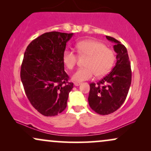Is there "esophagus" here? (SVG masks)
<instances>
[{"mask_svg":"<svg viewBox=\"0 0 151 151\" xmlns=\"http://www.w3.org/2000/svg\"><path fill=\"white\" fill-rule=\"evenodd\" d=\"M81 84L80 82H74V85L75 86H79Z\"/></svg>","mask_w":151,"mask_h":151,"instance_id":"1","label":"esophagus"}]
</instances>
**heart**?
I'll return each instance as SVG.
<instances>
[{"label":"heart","mask_w":151,"mask_h":151,"mask_svg":"<svg viewBox=\"0 0 151 151\" xmlns=\"http://www.w3.org/2000/svg\"><path fill=\"white\" fill-rule=\"evenodd\" d=\"M78 53L80 55L89 56L86 67L79 68L72 75L75 81H83L91 79L96 74L103 77L108 74L115 62V54L112 50L106 47L104 43L93 40H86L76 44ZM64 64L69 70H72L77 65L78 55L75 52L66 49L62 55Z\"/></svg>","instance_id":"heart-1"}]
</instances>
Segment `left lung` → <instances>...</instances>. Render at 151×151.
Masks as SVG:
<instances>
[{"label":"left lung","instance_id":"left-lung-1","mask_svg":"<svg viewBox=\"0 0 151 151\" xmlns=\"http://www.w3.org/2000/svg\"><path fill=\"white\" fill-rule=\"evenodd\" d=\"M114 43L116 63L111 72L97 84L91 83L88 101L92 110L101 115L116 111L125 101L131 83V62L126 47L115 38L106 36Z\"/></svg>","mask_w":151,"mask_h":151}]
</instances>
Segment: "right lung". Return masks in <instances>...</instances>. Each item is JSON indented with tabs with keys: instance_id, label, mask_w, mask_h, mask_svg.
<instances>
[{
	"instance_id": "right-lung-1",
	"label": "right lung",
	"mask_w": 151,
	"mask_h": 151,
	"mask_svg": "<svg viewBox=\"0 0 151 151\" xmlns=\"http://www.w3.org/2000/svg\"><path fill=\"white\" fill-rule=\"evenodd\" d=\"M72 35L45 32L33 40L24 54L20 78L25 94L32 106L45 116H57L65 110L73 88L62 60Z\"/></svg>"
}]
</instances>
